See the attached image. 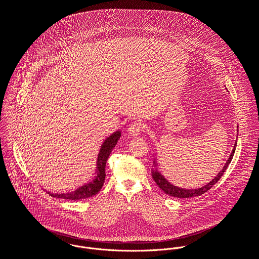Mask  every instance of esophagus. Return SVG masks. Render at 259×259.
<instances>
[{
    "mask_svg": "<svg viewBox=\"0 0 259 259\" xmlns=\"http://www.w3.org/2000/svg\"><path fill=\"white\" fill-rule=\"evenodd\" d=\"M141 130H142V125H141V123H139V122H134V123H132V124L130 125V127H129V129H128V132H129L130 135L136 137V136H138V135L140 134Z\"/></svg>",
    "mask_w": 259,
    "mask_h": 259,
    "instance_id": "obj_1",
    "label": "esophagus"
}]
</instances>
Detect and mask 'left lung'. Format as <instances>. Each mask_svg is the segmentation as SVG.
Returning a JSON list of instances; mask_svg holds the SVG:
<instances>
[{"instance_id":"left-lung-1","label":"left lung","mask_w":259,"mask_h":259,"mask_svg":"<svg viewBox=\"0 0 259 259\" xmlns=\"http://www.w3.org/2000/svg\"><path fill=\"white\" fill-rule=\"evenodd\" d=\"M238 128V126H237ZM238 132V130H237ZM238 137V136H237ZM236 141H235V144L233 146V149L231 151V154L229 155L226 163L224 164V166L222 167V169L217 174L216 177H214V179L212 181H210L207 185L201 187V188H198V189H184V188H180V187H177L175 185H172L171 183H169L165 178L164 176L158 170V160H157V156L155 155L154 156V159H153V166H152V169H151V176H152V179L154 180V182L156 183V185L165 193L167 194L168 196H171V197H175V198H180V199H183V198H192V197H198L202 194H205L206 192H208L220 179L221 177L223 176V174L225 172V170L227 169L229 163L231 162L232 158H233V155H234V152H235V149H236Z\"/></svg>"}]
</instances>
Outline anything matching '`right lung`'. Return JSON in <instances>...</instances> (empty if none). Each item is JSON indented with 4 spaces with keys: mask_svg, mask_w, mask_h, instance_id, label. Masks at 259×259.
Masks as SVG:
<instances>
[{
    "mask_svg": "<svg viewBox=\"0 0 259 259\" xmlns=\"http://www.w3.org/2000/svg\"><path fill=\"white\" fill-rule=\"evenodd\" d=\"M120 137H121V130H117L114 133H112L110 136H108L102 143L97 156V160H96L95 177L91 182L78 187L72 192H66V193H60V194L51 193V192H47V193L50 196L55 198L73 200V201L87 199L98 194L105 182V178H106L105 168H106L107 160L112 150L116 146L118 140L120 139Z\"/></svg>",
    "mask_w": 259,
    "mask_h": 259,
    "instance_id": "1",
    "label": "right lung"
}]
</instances>
